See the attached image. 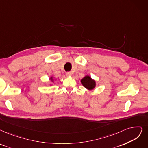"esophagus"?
<instances>
[{"mask_svg": "<svg viewBox=\"0 0 148 148\" xmlns=\"http://www.w3.org/2000/svg\"><path fill=\"white\" fill-rule=\"evenodd\" d=\"M66 75L67 76H71L72 75V73H71L70 72H66Z\"/></svg>", "mask_w": 148, "mask_h": 148, "instance_id": "34e87169", "label": "esophagus"}]
</instances>
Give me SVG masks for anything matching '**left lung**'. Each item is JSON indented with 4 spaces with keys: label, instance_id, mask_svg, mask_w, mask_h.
Wrapping results in <instances>:
<instances>
[{
    "label": "left lung",
    "instance_id": "8db88e82",
    "mask_svg": "<svg viewBox=\"0 0 148 148\" xmlns=\"http://www.w3.org/2000/svg\"><path fill=\"white\" fill-rule=\"evenodd\" d=\"M81 84L88 90H93L96 86V82L92 79L89 76H86L81 80Z\"/></svg>",
    "mask_w": 148,
    "mask_h": 148
}]
</instances>
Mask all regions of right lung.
Returning <instances> with one entry per match:
<instances>
[{
  "label": "right lung",
  "mask_w": 148,
  "mask_h": 148,
  "mask_svg": "<svg viewBox=\"0 0 148 148\" xmlns=\"http://www.w3.org/2000/svg\"><path fill=\"white\" fill-rule=\"evenodd\" d=\"M50 79H51V81H53V78H52V77H51V78H50Z\"/></svg>",
  "instance_id": "right-lung-1"
}]
</instances>
